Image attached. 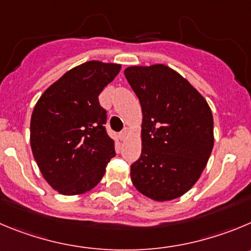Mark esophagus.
Masks as SVG:
<instances>
[{
  "label": "esophagus",
  "instance_id": "34e87169",
  "mask_svg": "<svg viewBox=\"0 0 251 251\" xmlns=\"http://www.w3.org/2000/svg\"><path fill=\"white\" fill-rule=\"evenodd\" d=\"M127 135H128L127 128H124V130L121 131L120 133H119V136H120V139H121V140H125L126 137H127Z\"/></svg>",
  "mask_w": 251,
  "mask_h": 251
}]
</instances>
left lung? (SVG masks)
Returning <instances> with one entry per match:
<instances>
[{
  "mask_svg": "<svg viewBox=\"0 0 251 251\" xmlns=\"http://www.w3.org/2000/svg\"><path fill=\"white\" fill-rule=\"evenodd\" d=\"M142 109V151L131 181L153 201L178 198L198 181L212 153L213 115L188 80L163 64L128 67Z\"/></svg>",
  "mask_w": 251,
  "mask_h": 251,
  "instance_id": "8db88e82",
  "label": "left lung"
}]
</instances>
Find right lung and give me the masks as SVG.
I'll return each mask as SVG.
<instances>
[{
    "label": "right lung",
    "instance_id": "obj_1",
    "mask_svg": "<svg viewBox=\"0 0 251 251\" xmlns=\"http://www.w3.org/2000/svg\"><path fill=\"white\" fill-rule=\"evenodd\" d=\"M120 64L91 60L73 68L39 98L30 119V147L44 179L59 193L74 196L101 181L115 156L99 102Z\"/></svg>",
    "mask_w": 251,
    "mask_h": 251
}]
</instances>
